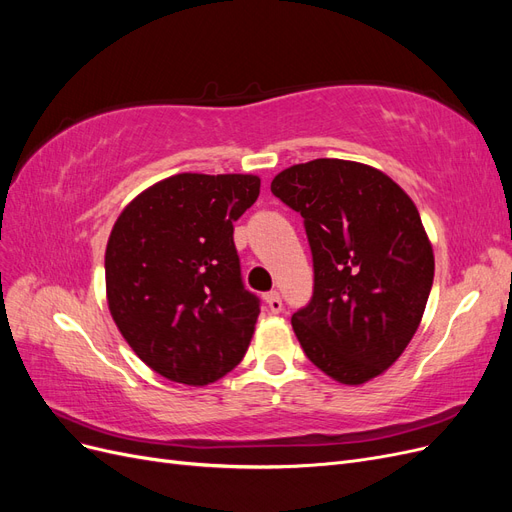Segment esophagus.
Returning a JSON list of instances; mask_svg holds the SVG:
<instances>
[{"label":"esophagus","instance_id":"34e87169","mask_svg":"<svg viewBox=\"0 0 512 512\" xmlns=\"http://www.w3.org/2000/svg\"><path fill=\"white\" fill-rule=\"evenodd\" d=\"M267 305H269V309L273 314H280L282 312V307H284V303H282V297L280 294H277L275 290H271V292H267Z\"/></svg>","mask_w":512,"mask_h":512}]
</instances>
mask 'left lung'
<instances>
[{
    "label": "left lung",
    "mask_w": 512,
    "mask_h": 512,
    "mask_svg": "<svg viewBox=\"0 0 512 512\" xmlns=\"http://www.w3.org/2000/svg\"><path fill=\"white\" fill-rule=\"evenodd\" d=\"M271 192L301 213L314 292L292 314L305 356L344 384L389 369L423 318L433 250L410 196L380 170L320 158L282 170Z\"/></svg>",
    "instance_id": "left-lung-1"
}]
</instances>
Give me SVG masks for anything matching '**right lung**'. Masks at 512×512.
<instances>
[{
    "instance_id": "right-lung-1",
    "label": "right lung",
    "mask_w": 512,
    "mask_h": 512,
    "mask_svg": "<svg viewBox=\"0 0 512 512\" xmlns=\"http://www.w3.org/2000/svg\"><path fill=\"white\" fill-rule=\"evenodd\" d=\"M260 194L254 175H173L138 194L108 237L113 320L160 376L205 386L250 346L260 299L243 284L232 232Z\"/></svg>"
}]
</instances>
